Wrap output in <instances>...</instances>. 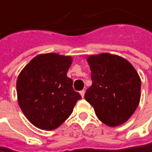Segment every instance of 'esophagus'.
Segmentation results:
<instances>
[{"mask_svg": "<svg viewBox=\"0 0 152 152\" xmlns=\"http://www.w3.org/2000/svg\"><path fill=\"white\" fill-rule=\"evenodd\" d=\"M80 96H81V97H82V98L84 97V96H85V91H84V90L80 91Z\"/></svg>", "mask_w": 152, "mask_h": 152, "instance_id": "34e87169", "label": "esophagus"}]
</instances>
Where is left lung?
I'll return each instance as SVG.
<instances>
[{"label": "left lung", "instance_id": "8db88e82", "mask_svg": "<svg viewBox=\"0 0 152 152\" xmlns=\"http://www.w3.org/2000/svg\"><path fill=\"white\" fill-rule=\"evenodd\" d=\"M92 85L85 99L93 106L104 124L116 126L125 123L137 110L141 99V78L127 60L116 55L90 56Z\"/></svg>", "mask_w": 152, "mask_h": 152}]
</instances>
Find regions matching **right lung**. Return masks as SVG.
Returning a JSON list of instances; mask_svg holds the SVG:
<instances>
[{"mask_svg": "<svg viewBox=\"0 0 152 152\" xmlns=\"http://www.w3.org/2000/svg\"><path fill=\"white\" fill-rule=\"evenodd\" d=\"M72 58L47 53L37 56L18 76V104L26 117L39 129L59 127L73 111L81 96L72 87L67 74Z\"/></svg>", "mask_w": 152, "mask_h": 152, "instance_id": "obj_1", "label": "right lung"}]
</instances>
